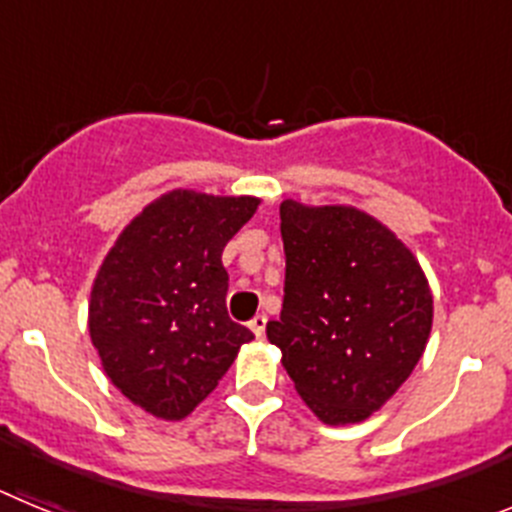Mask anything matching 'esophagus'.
I'll return each mask as SVG.
<instances>
[{
    "label": "esophagus",
    "mask_w": 512,
    "mask_h": 512,
    "mask_svg": "<svg viewBox=\"0 0 512 512\" xmlns=\"http://www.w3.org/2000/svg\"><path fill=\"white\" fill-rule=\"evenodd\" d=\"M248 328L256 333V336H264V330H266V315H253L251 323H248Z\"/></svg>",
    "instance_id": "34e87169"
}]
</instances>
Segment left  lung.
<instances>
[{
  "label": "left lung",
  "instance_id": "left-lung-1",
  "mask_svg": "<svg viewBox=\"0 0 512 512\" xmlns=\"http://www.w3.org/2000/svg\"><path fill=\"white\" fill-rule=\"evenodd\" d=\"M284 302L266 336L310 410L359 423L390 400L423 356L433 297L413 253L354 207H279Z\"/></svg>",
  "mask_w": 512,
  "mask_h": 512
}]
</instances>
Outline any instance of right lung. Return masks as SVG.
<instances>
[{
    "mask_svg": "<svg viewBox=\"0 0 512 512\" xmlns=\"http://www.w3.org/2000/svg\"><path fill=\"white\" fill-rule=\"evenodd\" d=\"M256 207V197L174 189L107 253L92 287L89 333L107 377L146 413H192L253 338L225 307L223 248Z\"/></svg>",
    "mask_w": 512,
    "mask_h": 512,
    "instance_id": "right-lung-1",
    "label": "right lung"
}]
</instances>
